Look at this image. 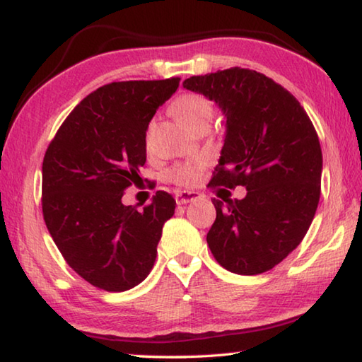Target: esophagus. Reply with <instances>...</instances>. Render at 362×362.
I'll return each instance as SVG.
<instances>
[{"mask_svg":"<svg viewBox=\"0 0 362 362\" xmlns=\"http://www.w3.org/2000/svg\"><path fill=\"white\" fill-rule=\"evenodd\" d=\"M199 198V193L196 192H179L175 194V203L177 206H183V204H188V203H193Z\"/></svg>","mask_w":362,"mask_h":362,"instance_id":"esophagus-1","label":"esophagus"}]
</instances>
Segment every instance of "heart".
Listing matches in <instances>:
<instances>
[{
	"instance_id": "heart-1",
	"label": "heart",
	"mask_w": 362,
	"mask_h": 362,
	"mask_svg": "<svg viewBox=\"0 0 362 362\" xmlns=\"http://www.w3.org/2000/svg\"><path fill=\"white\" fill-rule=\"evenodd\" d=\"M174 113L189 131L204 119H212V105L199 94H183L174 102ZM201 164L185 163L169 170V179L177 185H193L198 180Z\"/></svg>"
}]
</instances>
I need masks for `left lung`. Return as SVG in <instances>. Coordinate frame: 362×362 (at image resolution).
Here are the masks:
<instances>
[{
  "label": "left lung",
  "mask_w": 362,
  "mask_h": 362,
  "mask_svg": "<svg viewBox=\"0 0 362 362\" xmlns=\"http://www.w3.org/2000/svg\"><path fill=\"white\" fill-rule=\"evenodd\" d=\"M183 88L216 102L226 118L211 185L247 189L225 204L214 198L211 252L231 273H265L302 243L320 203L322 153L313 122L289 90L255 70L192 76Z\"/></svg>",
  "instance_id": "1"
}]
</instances>
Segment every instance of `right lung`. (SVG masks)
<instances>
[{
	"label": "right lung",
	"mask_w": 362,
	"mask_h": 362,
	"mask_svg": "<svg viewBox=\"0 0 362 362\" xmlns=\"http://www.w3.org/2000/svg\"><path fill=\"white\" fill-rule=\"evenodd\" d=\"M180 78L119 81L89 94L59 127L42 161V216L66 263L99 289L148 276L175 199L156 192L140 212L122 194L140 179L146 129Z\"/></svg>",
	"instance_id": "obj_1"
}]
</instances>
